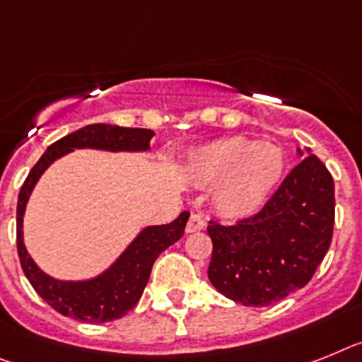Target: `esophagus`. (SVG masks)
Listing matches in <instances>:
<instances>
[{"label": "esophagus", "instance_id": "34e87169", "mask_svg": "<svg viewBox=\"0 0 362 362\" xmlns=\"http://www.w3.org/2000/svg\"><path fill=\"white\" fill-rule=\"evenodd\" d=\"M204 226H206V222H204L202 216L197 215V213H193V215L189 216V220H187L185 233H194V231H200V229H204Z\"/></svg>", "mask_w": 362, "mask_h": 362}]
</instances>
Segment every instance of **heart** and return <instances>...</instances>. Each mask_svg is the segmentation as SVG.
Instances as JSON below:
<instances>
[{
  "instance_id": "b5f03b06",
  "label": "heart",
  "mask_w": 362,
  "mask_h": 362,
  "mask_svg": "<svg viewBox=\"0 0 362 362\" xmlns=\"http://www.w3.org/2000/svg\"><path fill=\"white\" fill-rule=\"evenodd\" d=\"M284 169L281 147L235 136L194 151L187 162V177L199 187L215 185L211 202L222 218L242 220L268 202Z\"/></svg>"
}]
</instances>
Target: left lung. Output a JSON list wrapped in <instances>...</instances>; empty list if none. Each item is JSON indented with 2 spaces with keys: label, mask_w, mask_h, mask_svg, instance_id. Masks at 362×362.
I'll return each instance as SVG.
<instances>
[{
  "label": "left lung",
  "mask_w": 362,
  "mask_h": 362,
  "mask_svg": "<svg viewBox=\"0 0 362 362\" xmlns=\"http://www.w3.org/2000/svg\"><path fill=\"white\" fill-rule=\"evenodd\" d=\"M297 155L303 162L255 216L207 226L213 240L207 276L235 303L269 306L304 288L332 244L333 178L310 149L297 147Z\"/></svg>",
  "instance_id": "obj_1"
}]
</instances>
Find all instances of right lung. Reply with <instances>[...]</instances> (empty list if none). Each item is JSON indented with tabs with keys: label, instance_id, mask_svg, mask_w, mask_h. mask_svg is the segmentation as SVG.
<instances>
[{
	"label": "right lung",
	"instance_id": "add662e5",
	"mask_svg": "<svg viewBox=\"0 0 362 362\" xmlns=\"http://www.w3.org/2000/svg\"><path fill=\"white\" fill-rule=\"evenodd\" d=\"M153 136L155 131L151 129L118 127L111 124L86 125L47 147L42 158L30 169L29 177L21 185L18 197V215H16L18 255H20L21 268L36 293L62 315L98 325V322L120 319L129 310H133L142 297L155 260L163 250L180 240L184 235L189 213L182 211L171 224L144 228L122 251V255L100 275L83 281H59L43 272L25 247L23 216L37 180L56 160L69 155L74 149L146 153L149 151Z\"/></svg>",
	"mask_w": 362,
	"mask_h": 362
}]
</instances>
